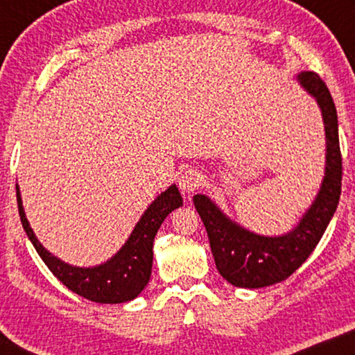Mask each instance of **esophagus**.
I'll return each instance as SVG.
<instances>
[{
  "label": "esophagus",
  "mask_w": 355,
  "mask_h": 355,
  "mask_svg": "<svg viewBox=\"0 0 355 355\" xmlns=\"http://www.w3.org/2000/svg\"><path fill=\"white\" fill-rule=\"evenodd\" d=\"M200 182H202L200 173L193 168H187L186 171H182L181 176H179V189H181L184 193L193 192L196 189H198V186H200Z\"/></svg>",
  "instance_id": "obj_1"
}]
</instances>
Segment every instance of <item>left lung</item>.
I'll return each mask as SVG.
<instances>
[{
    "instance_id": "8db88e82",
    "label": "left lung",
    "mask_w": 355,
    "mask_h": 355,
    "mask_svg": "<svg viewBox=\"0 0 355 355\" xmlns=\"http://www.w3.org/2000/svg\"><path fill=\"white\" fill-rule=\"evenodd\" d=\"M295 80L317 101L327 139L322 186L297 225L281 236L257 234L232 221L210 197L203 193L193 196V205L205 225L216 268L236 288L259 289L289 278L317 247L338 208L343 159L336 106L328 87L315 72H299Z\"/></svg>"
}]
</instances>
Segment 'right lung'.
<instances>
[{
	"mask_svg": "<svg viewBox=\"0 0 355 355\" xmlns=\"http://www.w3.org/2000/svg\"><path fill=\"white\" fill-rule=\"evenodd\" d=\"M16 196L24 231L51 273L72 293L98 304L129 302L142 293L152 275L155 236L164 218L173 210L182 207L181 192L176 184H171L150 203L128 241L111 259L95 266H74L58 259L42 245L24 211L17 184Z\"/></svg>",
	"mask_w": 355,
	"mask_h": 355,
	"instance_id": "add662e5",
	"label": "right lung"
}]
</instances>
